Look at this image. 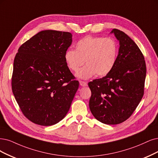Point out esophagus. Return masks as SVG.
Here are the masks:
<instances>
[{"label": "esophagus", "mask_w": 158, "mask_h": 158, "mask_svg": "<svg viewBox=\"0 0 158 158\" xmlns=\"http://www.w3.org/2000/svg\"><path fill=\"white\" fill-rule=\"evenodd\" d=\"M79 84H80L81 86H87V83L85 82V81H79Z\"/></svg>", "instance_id": "esophagus-1"}]
</instances>
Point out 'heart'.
<instances>
[{"mask_svg":"<svg viewBox=\"0 0 158 158\" xmlns=\"http://www.w3.org/2000/svg\"><path fill=\"white\" fill-rule=\"evenodd\" d=\"M75 47V50L66 51L64 58L73 72L77 71L85 60L86 65L77 73L79 77L88 79L96 74L104 76L114 68L118 52V45L114 38L86 36L79 40Z\"/></svg>","mask_w":158,"mask_h":158,"instance_id":"obj_1","label":"heart"}]
</instances>
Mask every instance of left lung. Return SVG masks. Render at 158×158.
<instances>
[{"instance_id": "left-lung-1", "label": "left lung", "mask_w": 158, "mask_h": 158, "mask_svg": "<svg viewBox=\"0 0 158 158\" xmlns=\"http://www.w3.org/2000/svg\"><path fill=\"white\" fill-rule=\"evenodd\" d=\"M120 48L113 69L89 83V107L93 116L106 124H118L129 118L144 95L147 68L137 45L118 29L112 31Z\"/></svg>"}]
</instances>
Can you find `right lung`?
<instances>
[{
    "instance_id": "obj_1",
    "label": "right lung",
    "mask_w": 158,
    "mask_h": 158,
    "mask_svg": "<svg viewBox=\"0 0 158 158\" xmlns=\"http://www.w3.org/2000/svg\"><path fill=\"white\" fill-rule=\"evenodd\" d=\"M72 36L42 31L23 44L15 56L11 89L21 112L34 124L54 125L71 106L79 84L64 58Z\"/></svg>"
}]
</instances>
